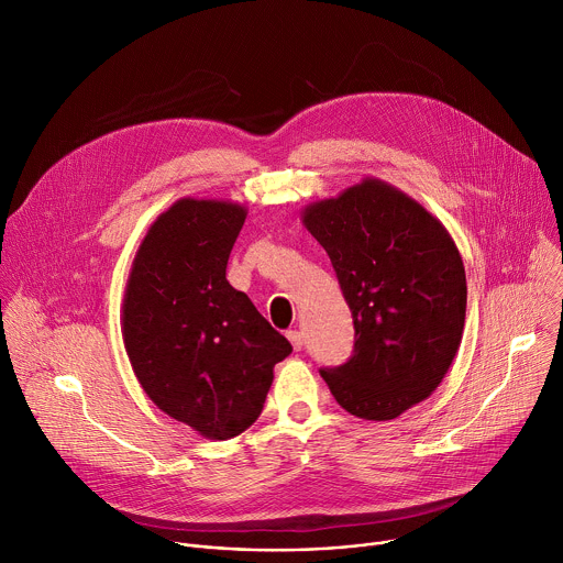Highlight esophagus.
<instances>
[{
  "label": "esophagus",
  "mask_w": 563,
  "mask_h": 563,
  "mask_svg": "<svg viewBox=\"0 0 563 563\" xmlns=\"http://www.w3.org/2000/svg\"><path fill=\"white\" fill-rule=\"evenodd\" d=\"M287 339L291 341L294 350H302V332H298V330H289V332H287Z\"/></svg>",
  "instance_id": "1"
}]
</instances>
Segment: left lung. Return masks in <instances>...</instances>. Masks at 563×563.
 <instances>
[{"label":"left lung","instance_id":"obj_1","mask_svg":"<svg viewBox=\"0 0 563 563\" xmlns=\"http://www.w3.org/2000/svg\"><path fill=\"white\" fill-rule=\"evenodd\" d=\"M328 252L354 318V352L323 367L339 406L389 421L428 398L463 336L465 269L445 227L376 178L302 211Z\"/></svg>","mask_w":563,"mask_h":563}]
</instances>
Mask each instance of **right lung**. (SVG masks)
I'll use <instances>...</instances> for the list:
<instances>
[{
    "mask_svg": "<svg viewBox=\"0 0 563 563\" xmlns=\"http://www.w3.org/2000/svg\"><path fill=\"white\" fill-rule=\"evenodd\" d=\"M247 218L224 200L183 198L148 227L135 254L122 336L153 404L207 439L245 432L263 412L274 365L291 354L227 261Z\"/></svg>",
    "mask_w": 563,
    "mask_h": 563,
    "instance_id": "right-lung-1",
    "label": "right lung"
}]
</instances>
